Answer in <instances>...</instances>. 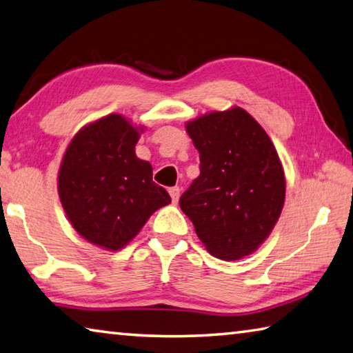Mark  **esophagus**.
<instances>
[{
	"label": "esophagus",
	"instance_id": "obj_1",
	"mask_svg": "<svg viewBox=\"0 0 353 353\" xmlns=\"http://www.w3.org/2000/svg\"><path fill=\"white\" fill-rule=\"evenodd\" d=\"M168 191H170V196H171L172 203H177L179 196H181V188H179V187H172V188H170Z\"/></svg>",
	"mask_w": 353,
	"mask_h": 353
}]
</instances>
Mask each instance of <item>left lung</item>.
<instances>
[{"instance_id":"1","label":"left lung","mask_w":353,"mask_h":353,"mask_svg":"<svg viewBox=\"0 0 353 353\" xmlns=\"http://www.w3.org/2000/svg\"><path fill=\"white\" fill-rule=\"evenodd\" d=\"M201 174L181 196L196 234L219 259L253 253L278 222L285 177L262 126L242 108L210 112L187 123Z\"/></svg>"}]
</instances>
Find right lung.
<instances>
[{"mask_svg": "<svg viewBox=\"0 0 353 353\" xmlns=\"http://www.w3.org/2000/svg\"><path fill=\"white\" fill-rule=\"evenodd\" d=\"M139 130L111 114L75 134L59 172V194L68 219L86 241L120 250L150 216L171 202L152 182V166L136 156Z\"/></svg>", "mask_w": 353, "mask_h": 353, "instance_id": "1", "label": "right lung"}]
</instances>
